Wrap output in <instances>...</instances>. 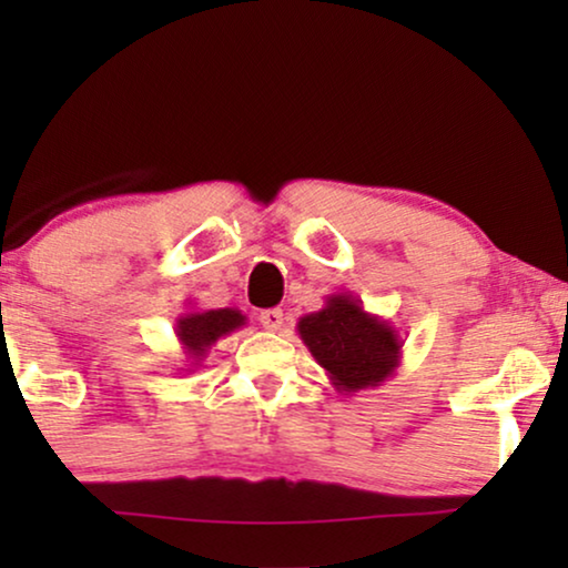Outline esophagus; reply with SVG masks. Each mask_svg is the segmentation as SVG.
<instances>
[{"label": "esophagus", "instance_id": "obj_1", "mask_svg": "<svg viewBox=\"0 0 568 568\" xmlns=\"http://www.w3.org/2000/svg\"><path fill=\"white\" fill-rule=\"evenodd\" d=\"M258 321H261V325L266 331H278L284 325V313L278 307H274V310H263V313L258 315Z\"/></svg>", "mask_w": 568, "mask_h": 568}]
</instances>
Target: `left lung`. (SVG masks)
<instances>
[{"label":"left lung","mask_w":568,"mask_h":568,"mask_svg":"<svg viewBox=\"0 0 568 568\" xmlns=\"http://www.w3.org/2000/svg\"><path fill=\"white\" fill-rule=\"evenodd\" d=\"M297 333L331 385L344 395L383 385L403 356L400 333L346 292L331 294L317 313L300 317Z\"/></svg>","instance_id":"1"}]
</instances>
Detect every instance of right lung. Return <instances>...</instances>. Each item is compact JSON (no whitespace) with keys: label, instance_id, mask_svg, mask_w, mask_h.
Instances as JSON below:
<instances>
[{"label":"right lung","instance_id":"obj_1","mask_svg":"<svg viewBox=\"0 0 568 568\" xmlns=\"http://www.w3.org/2000/svg\"><path fill=\"white\" fill-rule=\"evenodd\" d=\"M247 317L235 307H216V310H189L175 317V336L181 344L185 359H189V369L201 367L206 354L212 352L216 341L230 336L232 331L243 328Z\"/></svg>","mask_w":568,"mask_h":568}]
</instances>
